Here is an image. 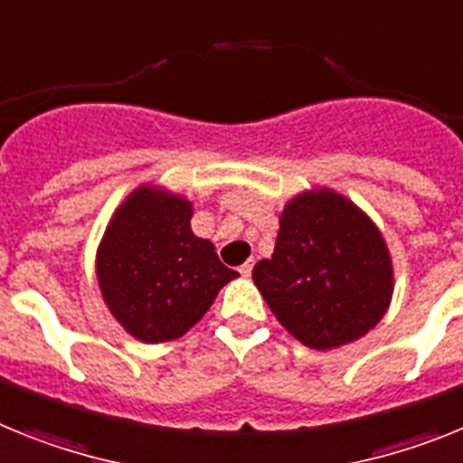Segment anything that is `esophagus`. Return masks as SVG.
Wrapping results in <instances>:
<instances>
[{
    "mask_svg": "<svg viewBox=\"0 0 463 463\" xmlns=\"http://www.w3.org/2000/svg\"><path fill=\"white\" fill-rule=\"evenodd\" d=\"M251 270H254V260H247L244 265H240V275H242L244 279H249V277H251Z\"/></svg>",
    "mask_w": 463,
    "mask_h": 463,
    "instance_id": "34e87169",
    "label": "esophagus"
}]
</instances>
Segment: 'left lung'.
<instances>
[{"instance_id": "obj_1", "label": "left lung", "mask_w": 463, "mask_h": 463, "mask_svg": "<svg viewBox=\"0 0 463 463\" xmlns=\"http://www.w3.org/2000/svg\"><path fill=\"white\" fill-rule=\"evenodd\" d=\"M254 284L281 326L324 352L380 324L393 263L375 221L343 193L317 186L284 204L275 251L254 265Z\"/></svg>"}]
</instances>
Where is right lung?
Returning a JSON list of instances; mask_svg holds the SVG:
<instances>
[{
  "label": "right lung",
  "mask_w": 463,
  "mask_h": 463,
  "mask_svg": "<svg viewBox=\"0 0 463 463\" xmlns=\"http://www.w3.org/2000/svg\"><path fill=\"white\" fill-rule=\"evenodd\" d=\"M193 203L142 184L116 207L95 256L111 317L139 343H170L204 317L235 270L191 231Z\"/></svg>",
  "instance_id": "right-lung-1"
}]
</instances>
